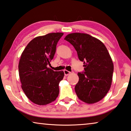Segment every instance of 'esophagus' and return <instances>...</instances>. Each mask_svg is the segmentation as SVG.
Returning <instances> with one entry per match:
<instances>
[{
  "mask_svg": "<svg viewBox=\"0 0 131 131\" xmlns=\"http://www.w3.org/2000/svg\"><path fill=\"white\" fill-rule=\"evenodd\" d=\"M63 72H64V74H65V76H68V75H69V74H70V72L69 71H68V70H64Z\"/></svg>",
  "mask_w": 131,
  "mask_h": 131,
  "instance_id": "esophagus-1",
  "label": "esophagus"
}]
</instances>
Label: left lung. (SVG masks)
<instances>
[{"instance_id": "8db88e82", "label": "left lung", "mask_w": 131, "mask_h": 131, "mask_svg": "<svg viewBox=\"0 0 131 131\" xmlns=\"http://www.w3.org/2000/svg\"><path fill=\"white\" fill-rule=\"evenodd\" d=\"M65 40L73 45L84 72L79 73L74 90L80 100L94 104L102 100L111 88L114 65L107 48L100 40L85 33L67 35Z\"/></svg>"}]
</instances>
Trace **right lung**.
I'll use <instances>...</instances> for the list:
<instances>
[{"instance_id": "add662e5", "label": "right lung", "mask_w": 131, "mask_h": 131, "mask_svg": "<svg viewBox=\"0 0 131 131\" xmlns=\"http://www.w3.org/2000/svg\"><path fill=\"white\" fill-rule=\"evenodd\" d=\"M63 35L52 32L37 37L21 55L18 63L21 86L27 98L36 104H48L59 95V83L64 72H55L47 65L53 59L57 43Z\"/></svg>"}]
</instances>
